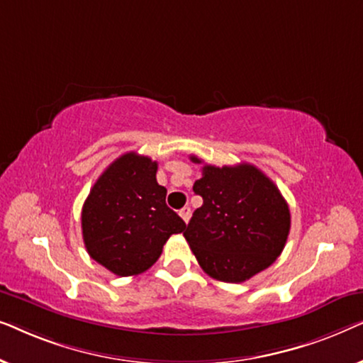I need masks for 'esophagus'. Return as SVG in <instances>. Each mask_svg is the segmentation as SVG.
Segmentation results:
<instances>
[{
	"mask_svg": "<svg viewBox=\"0 0 363 363\" xmlns=\"http://www.w3.org/2000/svg\"><path fill=\"white\" fill-rule=\"evenodd\" d=\"M190 215H191V210L188 206L182 208V210H180V216H182V220L185 221V223H188V220H190Z\"/></svg>",
	"mask_w": 363,
	"mask_h": 363,
	"instance_id": "1",
	"label": "esophagus"
}]
</instances>
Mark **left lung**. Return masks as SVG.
<instances>
[{
    "instance_id": "1",
    "label": "left lung",
    "mask_w": 363,
    "mask_h": 363,
    "mask_svg": "<svg viewBox=\"0 0 363 363\" xmlns=\"http://www.w3.org/2000/svg\"><path fill=\"white\" fill-rule=\"evenodd\" d=\"M193 191L203 205L183 236L208 276L236 284L277 259L289 236L291 213L279 188L259 168L203 165Z\"/></svg>"
}]
</instances>
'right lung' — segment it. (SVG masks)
Here are the masks:
<instances>
[{"mask_svg":"<svg viewBox=\"0 0 363 363\" xmlns=\"http://www.w3.org/2000/svg\"><path fill=\"white\" fill-rule=\"evenodd\" d=\"M158 163L123 153L94 183L82 206V238L89 256L117 276H137L157 262L168 238L185 221L165 203Z\"/></svg>","mask_w":363,"mask_h":363,"instance_id":"add662e5","label":"right lung"}]
</instances>
